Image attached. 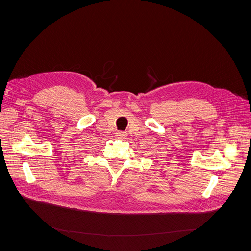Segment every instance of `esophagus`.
Segmentation results:
<instances>
[{"label": "esophagus", "mask_w": 251, "mask_h": 251, "mask_svg": "<svg viewBox=\"0 0 251 251\" xmlns=\"http://www.w3.org/2000/svg\"><path fill=\"white\" fill-rule=\"evenodd\" d=\"M117 137L118 138H125L127 136V133L126 132H122V131H119V132L116 133Z\"/></svg>", "instance_id": "obj_1"}]
</instances>
